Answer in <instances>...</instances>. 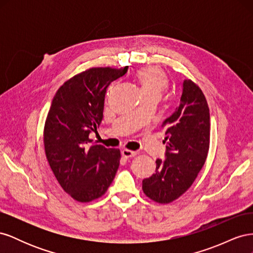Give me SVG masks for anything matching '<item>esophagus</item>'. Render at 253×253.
Listing matches in <instances>:
<instances>
[{
	"label": "esophagus",
	"mask_w": 253,
	"mask_h": 253,
	"mask_svg": "<svg viewBox=\"0 0 253 253\" xmlns=\"http://www.w3.org/2000/svg\"><path fill=\"white\" fill-rule=\"evenodd\" d=\"M121 154H122V156H124L125 158H131V157H134V156L137 155V152L125 149V150L121 151Z\"/></svg>",
	"instance_id": "1"
}]
</instances>
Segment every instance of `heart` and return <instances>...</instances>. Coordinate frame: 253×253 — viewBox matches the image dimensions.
<instances>
[{
  "label": "heart",
  "mask_w": 253,
  "mask_h": 253,
  "mask_svg": "<svg viewBox=\"0 0 253 253\" xmlns=\"http://www.w3.org/2000/svg\"><path fill=\"white\" fill-rule=\"evenodd\" d=\"M138 78L143 95L160 93L168 86V76L164 70L158 66L142 67L136 73Z\"/></svg>",
  "instance_id": "heart-1"
}]
</instances>
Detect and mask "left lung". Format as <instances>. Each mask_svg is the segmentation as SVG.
<instances>
[{
	"label": "left lung",
	"mask_w": 253,
	"mask_h": 253,
	"mask_svg": "<svg viewBox=\"0 0 253 253\" xmlns=\"http://www.w3.org/2000/svg\"><path fill=\"white\" fill-rule=\"evenodd\" d=\"M166 131V159L142 180L144 194L159 204L177 200L203 169L210 143V113L202 89L190 79L182 83L178 108L162 126Z\"/></svg>",
	"instance_id": "left-lung-1"
}]
</instances>
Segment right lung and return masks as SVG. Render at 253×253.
I'll list each match as a JSON object with an SVG mask.
<instances>
[{
	"instance_id": "1",
	"label": "right lung",
	"mask_w": 253,
	"mask_h": 253,
	"mask_svg": "<svg viewBox=\"0 0 253 253\" xmlns=\"http://www.w3.org/2000/svg\"><path fill=\"white\" fill-rule=\"evenodd\" d=\"M127 68H89L67 80L52 99L44 126L45 154L60 186L77 202L101 197L119 168L120 151L89 145L88 135L102 121L106 89Z\"/></svg>"
}]
</instances>
